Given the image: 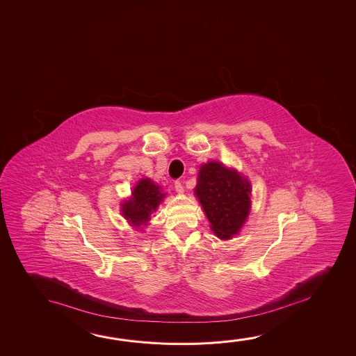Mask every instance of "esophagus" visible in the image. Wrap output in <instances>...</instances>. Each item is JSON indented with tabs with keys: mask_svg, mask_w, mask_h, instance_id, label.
Returning <instances> with one entry per match:
<instances>
[{
	"mask_svg": "<svg viewBox=\"0 0 356 356\" xmlns=\"http://www.w3.org/2000/svg\"><path fill=\"white\" fill-rule=\"evenodd\" d=\"M175 190H176V193H184V186H182V184H181V181H176Z\"/></svg>",
	"mask_w": 356,
	"mask_h": 356,
	"instance_id": "1",
	"label": "esophagus"
}]
</instances>
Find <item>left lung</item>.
Here are the masks:
<instances>
[{"mask_svg":"<svg viewBox=\"0 0 356 356\" xmlns=\"http://www.w3.org/2000/svg\"><path fill=\"white\" fill-rule=\"evenodd\" d=\"M195 193L220 238L238 234L251 206V185L245 177L221 163L211 161L201 166Z\"/></svg>","mask_w":356,"mask_h":356,"instance_id":"obj_1","label":"left lung"}]
</instances>
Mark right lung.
I'll return each instance as SVG.
<instances>
[{
	"label": "right lung",
	"mask_w": 356,
	"mask_h": 356,
	"mask_svg": "<svg viewBox=\"0 0 356 356\" xmlns=\"http://www.w3.org/2000/svg\"><path fill=\"white\" fill-rule=\"evenodd\" d=\"M165 195L160 193V186L149 179L138 182L133 196L122 204V215L134 226H140L150 220V215L158 209Z\"/></svg>",
	"instance_id": "obj_1"
}]
</instances>
